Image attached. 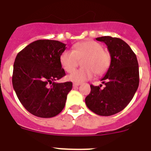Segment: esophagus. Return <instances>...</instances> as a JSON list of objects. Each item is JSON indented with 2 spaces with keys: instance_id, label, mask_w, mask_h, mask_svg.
I'll return each instance as SVG.
<instances>
[{
  "instance_id": "esophagus-1",
  "label": "esophagus",
  "mask_w": 151,
  "mask_h": 151,
  "mask_svg": "<svg viewBox=\"0 0 151 151\" xmlns=\"http://www.w3.org/2000/svg\"><path fill=\"white\" fill-rule=\"evenodd\" d=\"M80 84L79 83H73V87H78L79 86Z\"/></svg>"
}]
</instances>
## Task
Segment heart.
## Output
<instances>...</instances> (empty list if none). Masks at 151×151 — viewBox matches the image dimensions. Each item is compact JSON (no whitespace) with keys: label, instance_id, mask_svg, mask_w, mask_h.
Wrapping results in <instances>:
<instances>
[{"label":"heart","instance_id":"obj_1","mask_svg":"<svg viewBox=\"0 0 151 151\" xmlns=\"http://www.w3.org/2000/svg\"><path fill=\"white\" fill-rule=\"evenodd\" d=\"M83 60L81 70L72 73L68 79L81 83L94 76L95 73L99 76L108 71L111 65V56L100 43L88 40L77 43L73 51L66 50L60 56V62L66 72L71 73L76 68L79 61Z\"/></svg>","mask_w":151,"mask_h":151}]
</instances>
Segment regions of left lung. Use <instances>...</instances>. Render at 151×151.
<instances>
[{
	"label": "left lung",
	"instance_id": "left-lung-1",
	"mask_svg": "<svg viewBox=\"0 0 151 151\" xmlns=\"http://www.w3.org/2000/svg\"><path fill=\"white\" fill-rule=\"evenodd\" d=\"M96 40L107 45L111 65L101 79L106 87L101 89V85H91L85 103L95 114L111 116L122 111L133 98L139 88V63L133 51L121 39L106 36Z\"/></svg>",
	"mask_w": 151,
	"mask_h": 151
}]
</instances>
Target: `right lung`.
<instances>
[{
    "mask_svg": "<svg viewBox=\"0 0 151 151\" xmlns=\"http://www.w3.org/2000/svg\"><path fill=\"white\" fill-rule=\"evenodd\" d=\"M66 44L39 40L19 52L15 59L12 86L19 101L30 114L48 118L63 110L71 81L56 82L65 76L60 56Z\"/></svg>",
    "mask_w": 151,
    "mask_h": 151,
    "instance_id": "obj_1",
    "label": "right lung"
}]
</instances>
